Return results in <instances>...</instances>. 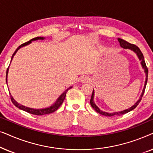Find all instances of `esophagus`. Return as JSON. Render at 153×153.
Here are the masks:
<instances>
[{
  "label": "esophagus",
  "mask_w": 153,
  "mask_h": 153,
  "mask_svg": "<svg viewBox=\"0 0 153 153\" xmlns=\"http://www.w3.org/2000/svg\"><path fill=\"white\" fill-rule=\"evenodd\" d=\"M90 81H91V79H90L89 77L87 76H83V78L81 79V82L83 83H88V82H90Z\"/></svg>",
  "instance_id": "1"
}]
</instances>
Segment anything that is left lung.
Returning a JSON list of instances; mask_svg holds the SVG:
<instances>
[{
  "label": "left lung",
  "instance_id": "left-lung-1",
  "mask_svg": "<svg viewBox=\"0 0 153 153\" xmlns=\"http://www.w3.org/2000/svg\"><path fill=\"white\" fill-rule=\"evenodd\" d=\"M118 40L119 42H120V45L121 47L124 48V49H129L131 50H132L135 52L137 54L138 57L140 60H141V65L142 66H143V68H144V70H145V72L146 74V81H145V85H144V88H143V92H142V94L141 95V97H140L139 100H138L137 102V103H136L134 105L131 106L128 109H126V110H124L123 111H120V112H114V113H107V112H104V111H102L99 108L97 107V106L95 105V104L93 102V97H94V91H93V93H92V95H91V101H90V103H91V105L92 107H93L94 109H95L97 113H99L101 115H103V116H121V115H123V114H127V113H128L129 111H131V110L134 109V108L137 107L138 104H139V102H141V98L143 97V94H144V92H145V89H146V84H147V81H148V68L147 66H146V64L145 62V60H144V57H143V53H142V52L141 51V50L139 47H137V46H136L135 45H133V44H130L128 42L124 40V39H120V38H118Z\"/></svg>",
  "mask_w": 153,
  "mask_h": 153
}]
</instances>
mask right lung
<instances>
[{
    "instance_id": "1",
    "label": "right lung",
    "mask_w": 153,
    "mask_h": 153,
    "mask_svg": "<svg viewBox=\"0 0 153 153\" xmlns=\"http://www.w3.org/2000/svg\"><path fill=\"white\" fill-rule=\"evenodd\" d=\"M45 39V37H35V38H33L31 39L30 41L28 42H25L24 44H22V45H21L17 49H16V51L14 52V53L12 54V59L14 57V56L15 55V53H16V51H18L19 49H20L21 47H24V46H26L27 45H28V44H30L31 42L33 41V40H37V39ZM10 66V65H9ZM8 68H9V67H8L7 69V72H6V83H7V73H8ZM71 88H69L68 89H67L60 96L59 98H58L57 101L55 104H53V106H50L49 108H42V109H34V108H28V107H26V106H24L22 105V104H19L18 103V102H16L15 100H14V98L12 97L11 94H10V99H11V101L12 103L14 104V105L16 106V107H18L19 108H20V109H22L23 111H25L29 113V114H33V115H37V116H42V115H45V114H51V113H53L54 111H56V110L58 109V108L60 107V106L62 105V102H63L65 98V96H66V94H67V92L68 91L69 89H70Z\"/></svg>"
}]
</instances>
